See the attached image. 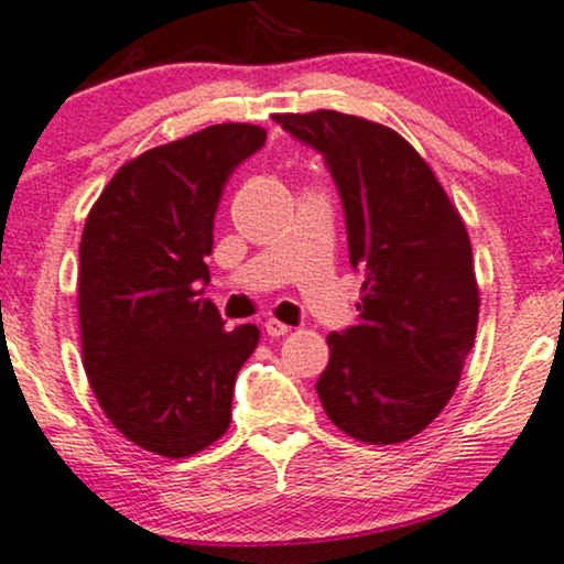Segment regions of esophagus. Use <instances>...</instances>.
<instances>
[{
	"label": "esophagus",
	"instance_id": "obj_1",
	"mask_svg": "<svg viewBox=\"0 0 564 564\" xmlns=\"http://www.w3.org/2000/svg\"><path fill=\"white\" fill-rule=\"evenodd\" d=\"M263 329H267V335H271V337H284L290 333L288 324L280 322V319H267V322H263Z\"/></svg>",
	"mask_w": 564,
	"mask_h": 564
}]
</instances>
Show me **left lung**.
Returning <instances> with one entry per match:
<instances>
[{
  "label": "left lung",
  "mask_w": 564,
  "mask_h": 564,
  "mask_svg": "<svg viewBox=\"0 0 564 564\" xmlns=\"http://www.w3.org/2000/svg\"><path fill=\"white\" fill-rule=\"evenodd\" d=\"M274 121L324 155L346 210L350 267L364 271L359 324L327 337L316 382L324 412L361 443L414 438L452 401L478 333L465 221L399 131L337 110Z\"/></svg>",
  "instance_id": "left-lung-1"
}]
</instances>
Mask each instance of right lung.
Listing matches in <instances>:
<instances>
[{"label":"right lung","instance_id":"obj_1","mask_svg":"<svg viewBox=\"0 0 564 564\" xmlns=\"http://www.w3.org/2000/svg\"><path fill=\"white\" fill-rule=\"evenodd\" d=\"M267 142L218 123L123 163L78 245L84 369L108 420L144 452L184 459L227 433L237 372L258 327L231 333L203 284L231 171Z\"/></svg>","mask_w":564,"mask_h":564}]
</instances>
